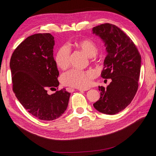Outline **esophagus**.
I'll use <instances>...</instances> for the list:
<instances>
[{"instance_id":"esophagus-1","label":"esophagus","mask_w":156,"mask_h":156,"mask_svg":"<svg viewBox=\"0 0 156 156\" xmlns=\"http://www.w3.org/2000/svg\"><path fill=\"white\" fill-rule=\"evenodd\" d=\"M79 91H87V90H90V88H79ZM67 90L68 91H69V92H73L74 90V89L73 88H67Z\"/></svg>"}]
</instances>
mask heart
<instances>
[{
  "label": "heart",
  "instance_id": "heart-1",
  "mask_svg": "<svg viewBox=\"0 0 156 156\" xmlns=\"http://www.w3.org/2000/svg\"><path fill=\"white\" fill-rule=\"evenodd\" d=\"M76 45L88 57H94L97 53L96 44L92 40H81L76 42ZM55 61L57 66L61 69H66L68 66L70 62V51L66 46L63 45L58 49L55 56ZM95 76V73L91 71L72 69L64 73L61 80L62 83L66 86L85 88L91 83Z\"/></svg>",
  "mask_w": 156,
  "mask_h": 156
}]
</instances>
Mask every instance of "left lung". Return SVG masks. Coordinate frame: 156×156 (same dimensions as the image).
<instances>
[{"mask_svg": "<svg viewBox=\"0 0 156 156\" xmlns=\"http://www.w3.org/2000/svg\"><path fill=\"white\" fill-rule=\"evenodd\" d=\"M92 30L103 40L107 52L101 77L112 80L106 88L99 87L100 99L93 105L100 112L112 115L125 109L133 99L138 88L141 55L133 41L116 25L104 23Z\"/></svg>", "mask_w": 156, "mask_h": 156, "instance_id": "1", "label": "left lung"}]
</instances>
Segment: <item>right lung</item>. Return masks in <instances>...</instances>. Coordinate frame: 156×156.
<instances>
[{"instance_id":"1","label":"right lung","mask_w":156,"mask_h":156,"mask_svg":"<svg viewBox=\"0 0 156 156\" xmlns=\"http://www.w3.org/2000/svg\"><path fill=\"white\" fill-rule=\"evenodd\" d=\"M54 44L50 34L31 35L16 47L10 61L16 97L31 115L44 121L62 116L71 95L65 88L56 90L59 73L53 57ZM48 88L56 92L48 95Z\"/></svg>"}]
</instances>
